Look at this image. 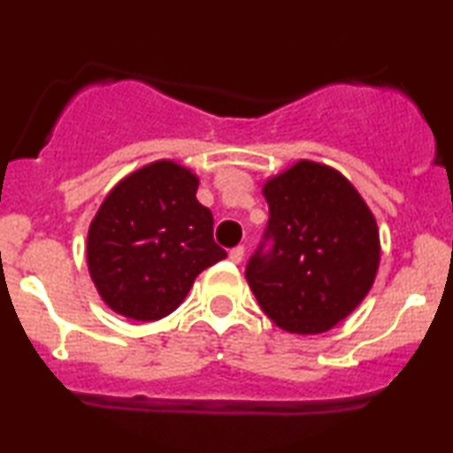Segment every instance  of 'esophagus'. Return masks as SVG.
<instances>
[{
    "label": "esophagus",
    "mask_w": 453,
    "mask_h": 453,
    "mask_svg": "<svg viewBox=\"0 0 453 453\" xmlns=\"http://www.w3.org/2000/svg\"><path fill=\"white\" fill-rule=\"evenodd\" d=\"M242 257H244V247L242 244H238V247H234L230 251V259L234 264H241Z\"/></svg>",
    "instance_id": "esophagus-1"
}]
</instances>
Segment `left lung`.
Returning <instances> with one entry per match:
<instances>
[{
	"label": "left lung",
	"instance_id": "1",
	"mask_svg": "<svg viewBox=\"0 0 453 453\" xmlns=\"http://www.w3.org/2000/svg\"><path fill=\"white\" fill-rule=\"evenodd\" d=\"M268 226L244 277L259 306L296 334L330 330L362 303L379 268V232L356 187L298 161L264 185Z\"/></svg>",
	"mask_w": 453,
	"mask_h": 453
}]
</instances>
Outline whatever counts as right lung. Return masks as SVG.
<instances>
[{"label":"right lung","instance_id":"right-lung-1","mask_svg":"<svg viewBox=\"0 0 453 453\" xmlns=\"http://www.w3.org/2000/svg\"><path fill=\"white\" fill-rule=\"evenodd\" d=\"M197 176L155 161L126 176L102 202L87 236V262L102 300L129 319L155 321L185 300L197 274L226 257Z\"/></svg>","mask_w":453,"mask_h":453}]
</instances>
